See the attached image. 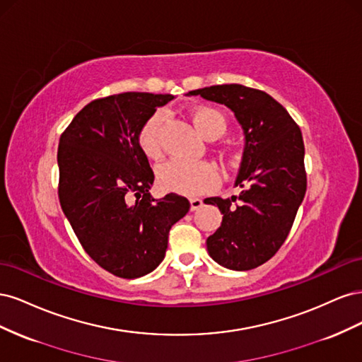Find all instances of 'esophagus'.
Returning <instances> with one entry per match:
<instances>
[{
  "instance_id": "34e87169",
  "label": "esophagus",
  "mask_w": 362,
  "mask_h": 362,
  "mask_svg": "<svg viewBox=\"0 0 362 362\" xmlns=\"http://www.w3.org/2000/svg\"><path fill=\"white\" fill-rule=\"evenodd\" d=\"M202 199L201 198H192L190 199V210L192 211H194V210H198V208H201L202 206Z\"/></svg>"
}]
</instances>
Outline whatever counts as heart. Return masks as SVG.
Listing matches in <instances>:
<instances>
[{"mask_svg": "<svg viewBox=\"0 0 362 362\" xmlns=\"http://www.w3.org/2000/svg\"><path fill=\"white\" fill-rule=\"evenodd\" d=\"M166 113L157 110L152 113L137 133V144L141 152L152 160L161 156V127ZM192 119L206 139H217L226 131L225 116L211 107H198L192 112ZM158 184L164 190L182 194H196L213 187L217 182V172L206 161H187L172 158L157 169Z\"/></svg>", "mask_w": 362, "mask_h": 362, "instance_id": "1", "label": "heart"}]
</instances>
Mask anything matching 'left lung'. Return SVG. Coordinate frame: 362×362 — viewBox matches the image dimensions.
Masks as SVG:
<instances>
[{"mask_svg": "<svg viewBox=\"0 0 362 362\" xmlns=\"http://www.w3.org/2000/svg\"><path fill=\"white\" fill-rule=\"evenodd\" d=\"M189 96L223 104L243 128L245 151L235 187L238 196L206 198L223 214L206 238L210 257L231 270H250L276 254L293 226L306 192L300 128L276 100L242 84L210 86Z\"/></svg>", "mask_w": 362, "mask_h": 362, "instance_id": "8db88e82", "label": "left lung"}]
</instances>
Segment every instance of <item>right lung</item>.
<instances>
[{
    "instance_id": "1",
    "label": "right lung",
    "mask_w": 362,
    "mask_h": 362,
    "mask_svg": "<svg viewBox=\"0 0 362 362\" xmlns=\"http://www.w3.org/2000/svg\"><path fill=\"white\" fill-rule=\"evenodd\" d=\"M172 95L125 92L95 100L59 141V199L89 257L125 279L148 275L164 258L173 223L189 213L184 196L154 199L148 157L137 144L145 120Z\"/></svg>"
}]
</instances>
